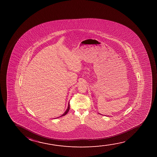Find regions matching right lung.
Returning a JSON list of instances; mask_svg holds the SVG:
<instances>
[{
	"instance_id": "1",
	"label": "right lung",
	"mask_w": 157,
	"mask_h": 157,
	"mask_svg": "<svg viewBox=\"0 0 157 157\" xmlns=\"http://www.w3.org/2000/svg\"><path fill=\"white\" fill-rule=\"evenodd\" d=\"M69 110H70V104H69H69H68V107H67V109L66 110V111L64 112V114H62V115L61 116H59V117H61V116H63L65 115L68 113V112L69 111ZM57 118H58V117H57Z\"/></svg>"
}]
</instances>
